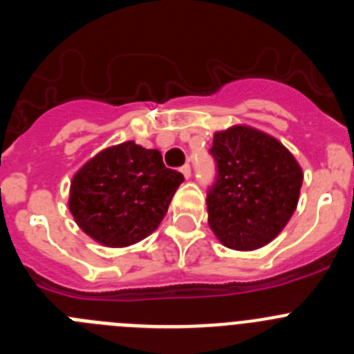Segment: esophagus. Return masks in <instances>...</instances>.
<instances>
[{
    "label": "esophagus",
    "instance_id": "1",
    "mask_svg": "<svg viewBox=\"0 0 354 354\" xmlns=\"http://www.w3.org/2000/svg\"><path fill=\"white\" fill-rule=\"evenodd\" d=\"M180 171H183V175L186 177V179H189V177H192V168H189V165H184V167L180 168Z\"/></svg>",
    "mask_w": 354,
    "mask_h": 354
}]
</instances>
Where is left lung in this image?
<instances>
[{"mask_svg": "<svg viewBox=\"0 0 354 354\" xmlns=\"http://www.w3.org/2000/svg\"><path fill=\"white\" fill-rule=\"evenodd\" d=\"M209 152L216 161L209 227L227 248H262L296 211L301 167L277 138L248 126L218 131Z\"/></svg>", "mask_w": 354, "mask_h": 354, "instance_id": "obj_1", "label": "left lung"}]
</instances>
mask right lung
Returning <instances> with one entry per match:
<instances>
[{"instance_id":"1","label":"right lung","mask_w":354,"mask_h":354,"mask_svg":"<svg viewBox=\"0 0 354 354\" xmlns=\"http://www.w3.org/2000/svg\"><path fill=\"white\" fill-rule=\"evenodd\" d=\"M184 180L156 149L134 142L108 147L72 177L68 209L86 236L109 248L145 239L162 221Z\"/></svg>"}]
</instances>
